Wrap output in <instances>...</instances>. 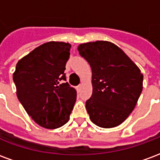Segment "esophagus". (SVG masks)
I'll return each instance as SVG.
<instances>
[{"label":"esophagus","instance_id":"esophagus-1","mask_svg":"<svg viewBox=\"0 0 160 160\" xmlns=\"http://www.w3.org/2000/svg\"><path fill=\"white\" fill-rule=\"evenodd\" d=\"M81 88H82V85H79V86L76 87V89H77V91H78V92H80Z\"/></svg>","mask_w":160,"mask_h":160}]
</instances>
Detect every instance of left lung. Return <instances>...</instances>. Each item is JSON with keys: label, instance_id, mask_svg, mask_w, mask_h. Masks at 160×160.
<instances>
[{"label": "left lung", "instance_id": "8db88e82", "mask_svg": "<svg viewBox=\"0 0 160 160\" xmlns=\"http://www.w3.org/2000/svg\"><path fill=\"white\" fill-rule=\"evenodd\" d=\"M78 50L92 73V94L86 102L91 120L101 128L118 126L133 111L142 92L141 70L111 42H87Z\"/></svg>", "mask_w": 160, "mask_h": 160}]
</instances>
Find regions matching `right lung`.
Returning a JSON list of instances; mask_svg holds the SVG:
<instances>
[{
  "instance_id": "1",
  "label": "right lung",
  "mask_w": 160,
  "mask_h": 160,
  "mask_svg": "<svg viewBox=\"0 0 160 160\" xmlns=\"http://www.w3.org/2000/svg\"><path fill=\"white\" fill-rule=\"evenodd\" d=\"M70 49L66 42H46L16 64L12 79L17 97L30 117L45 128L67 123L76 101V90L65 82Z\"/></svg>"
}]
</instances>
